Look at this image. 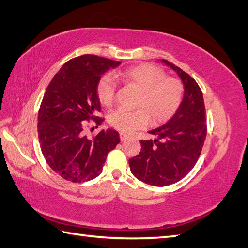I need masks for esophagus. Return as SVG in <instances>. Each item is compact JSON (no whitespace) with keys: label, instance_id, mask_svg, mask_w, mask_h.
<instances>
[{"label":"esophagus","instance_id":"34e87169","mask_svg":"<svg viewBox=\"0 0 248 248\" xmlns=\"http://www.w3.org/2000/svg\"><path fill=\"white\" fill-rule=\"evenodd\" d=\"M129 136L127 134H124V133H120V140L121 141H124L125 140H128Z\"/></svg>","mask_w":248,"mask_h":248}]
</instances>
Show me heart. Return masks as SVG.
Wrapping results in <instances>:
<instances>
[{
  "instance_id": "heart-1",
  "label": "heart",
  "mask_w": 248,
  "mask_h": 248,
  "mask_svg": "<svg viewBox=\"0 0 248 248\" xmlns=\"http://www.w3.org/2000/svg\"><path fill=\"white\" fill-rule=\"evenodd\" d=\"M129 85L140 89L134 110L118 108L108 116L109 124L121 132L130 133L148 124H160L170 119L181 103L182 83L176 78L166 77L161 67L154 64H140L121 71L115 76ZM101 104L109 107L114 102L116 82L113 76L100 78L96 88Z\"/></svg>"
}]
</instances>
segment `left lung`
Returning a JSON list of instances; mask_svg holds the SVG:
<instances>
[{
  "instance_id": "1",
  "label": "left lung",
  "mask_w": 248,
  "mask_h": 248,
  "mask_svg": "<svg viewBox=\"0 0 248 248\" xmlns=\"http://www.w3.org/2000/svg\"><path fill=\"white\" fill-rule=\"evenodd\" d=\"M162 62L180 77L183 99L175 115L162 127L149 131L155 140H140V154L129 160L133 176L150 186L180 181L196 164L207 136L202 92L194 78L166 60Z\"/></svg>"
}]
</instances>
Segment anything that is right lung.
<instances>
[{
	"label": "right lung",
	"mask_w": 248,
	"mask_h": 248,
	"mask_svg": "<svg viewBox=\"0 0 248 248\" xmlns=\"http://www.w3.org/2000/svg\"><path fill=\"white\" fill-rule=\"evenodd\" d=\"M120 62L86 54L62 65L45 93L38 112L41 152L57 175L71 182H85L100 175L107 155L119 144L117 131L101 130L89 140L86 121L100 124L96 88L104 72Z\"/></svg>",
	"instance_id": "right-lung-1"
}]
</instances>
